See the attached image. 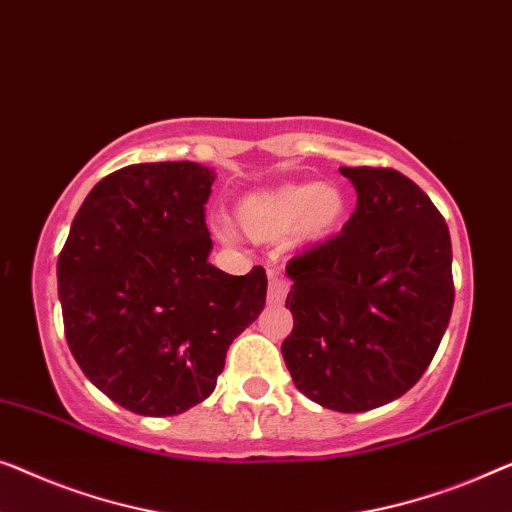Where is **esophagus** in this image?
I'll return each instance as SVG.
<instances>
[{
  "instance_id": "esophagus-1",
  "label": "esophagus",
  "mask_w": 512,
  "mask_h": 512,
  "mask_svg": "<svg viewBox=\"0 0 512 512\" xmlns=\"http://www.w3.org/2000/svg\"><path fill=\"white\" fill-rule=\"evenodd\" d=\"M286 295H288V281L279 279V277L270 279V288H268V302H270V305H274V307L284 305Z\"/></svg>"
}]
</instances>
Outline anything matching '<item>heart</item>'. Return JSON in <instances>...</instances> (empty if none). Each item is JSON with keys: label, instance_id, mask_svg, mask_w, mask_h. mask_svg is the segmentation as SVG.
<instances>
[{"label": "heart", "instance_id": "1", "mask_svg": "<svg viewBox=\"0 0 512 512\" xmlns=\"http://www.w3.org/2000/svg\"><path fill=\"white\" fill-rule=\"evenodd\" d=\"M344 210L346 198L335 184L293 182L247 194L235 207V217L254 242H279L291 233L302 242H316L335 231Z\"/></svg>", "mask_w": 512, "mask_h": 512}]
</instances>
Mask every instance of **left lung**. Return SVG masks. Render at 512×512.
Instances as JSON below:
<instances>
[{
	"label": "left lung",
	"mask_w": 512,
	"mask_h": 512,
	"mask_svg": "<svg viewBox=\"0 0 512 512\" xmlns=\"http://www.w3.org/2000/svg\"><path fill=\"white\" fill-rule=\"evenodd\" d=\"M358 205L342 233L291 258L281 344L295 388L339 413L411 390L453 314V247L441 212L392 168H339Z\"/></svg>",
	"instance_id": "left-lung-1"
}]
</instances>
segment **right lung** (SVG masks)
Returning a JSON list of instances; mask_svg holds the SVG:
<instances>
[{"label":"right lung","instance_id":"1","mask_svg":"<svg viewBox=\"0 0 512 512\" xmlns=\"http://www.w3.org/2000/svg\"><path fill=\"white\" fill-rule=\"evenodd\" d=\"M214 177L194 161L115 170L87 194L59 254L73 358L138 416H177L210 397L228 346L265 307L263 268L233 277L207 263Z\"/></svg>","mask_w":512,"mask_h":512}]
</instances>
